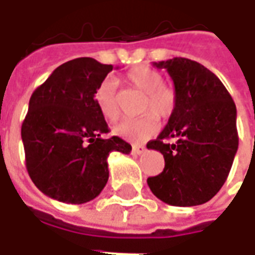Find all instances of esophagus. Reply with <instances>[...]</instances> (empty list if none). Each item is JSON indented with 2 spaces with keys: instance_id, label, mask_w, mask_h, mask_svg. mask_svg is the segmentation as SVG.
<instances>
[{
  "instance_id": "obj_1",
  "label": "esophagus",
  "mask_w": 255,
  "mask_h": 255,
  "mask_svg": "<svg viewBox=\"0 0 255 255\" xmlns=\"http://www.w3.org/2000/svg\"><path fill=\"white\" fill-rule=\"evenodd\" d=\"M144 151H146V147H144L143 144H133L132 146V153L136 155L143 154Z\"/></svg>"
}]
</instances>
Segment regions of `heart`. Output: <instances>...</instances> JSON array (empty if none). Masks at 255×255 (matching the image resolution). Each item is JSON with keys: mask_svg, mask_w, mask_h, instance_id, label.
Listing matches in <instances>:
<instances>
[{"mask_svg": "<svg viewBox=\"0 0 255 255\" xmlns=\"http://www.w3.org/2000/svg\"><path fill=\"white\" fill-rule=\"evenodd\" d=\"M126 80L140 93H144L142 111L151 113L140 119L120 123L113 132L129 142H143L154 136L160 129L154 114L161 119H166L173 113L177 102L176 90L171 84L162 82V75L158 71L146 65H139L128 71ZM94 104L106 122H116L120 116L116 79L105 78L97 86Z\"/></svg>", "mask_w": 255, "mask_h": 255, "instance_id": "heart-1", "label": "heart"}]
</instances>
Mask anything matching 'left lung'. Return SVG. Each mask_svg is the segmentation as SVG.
Instances as JSON below:
<instances>
[{
  "label": "left lung",
  "instance_id": "1",
  "mask_svg": "<svg viewBox=\"0 0 255 255\" xmlns=\"http://www.w3.org/2000/svg\"><path fill=\"white\" fill-rule=\"evenodd\" d=\"M166 69L177 94L168 124L147 149L160 151L165 168L147 184L172 206H197L220 191L238 151L236 106L225 86L202 64L175 57L153 63Z\"/></svg>",
  "mask_w": 255,
  "mask_h": 255
}]
</instances>
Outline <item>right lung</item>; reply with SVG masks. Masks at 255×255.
Instances as JSON below:
<instances>
[{
  "label": "right lung",
  "mask_w": 255,
  "mask_h": 255,
  "mask_svg": "<svg viewBox=\"0 0 255 255\" xmlns=\"http://www.w3.org/2000/svg\"><path fill=\"white\" fill-rule=\"evenodd\" d=\"M112 69L94 58H75L31 95L21 126L25 168L36 187L56 201L80 205L98 197L109 179V154L131 151L119 136H101L109 128L94 91Z\"/></svg>",
  "instance_id": "obj_1"
}]
</instances>
